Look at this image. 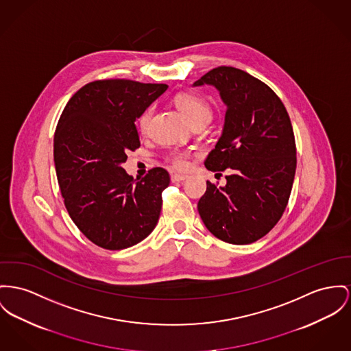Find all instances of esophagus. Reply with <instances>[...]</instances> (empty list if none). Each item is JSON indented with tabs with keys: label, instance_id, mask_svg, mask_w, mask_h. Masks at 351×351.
<instances>
[{
	"label": "esophagus",
	"instance_id": "obj_1",
	"mask_svg": "<svg viewBox=\"0 0 351 351\" xmlns=\"http://www.w3.org/2000/svg\"><path fill=\"white\" fill-rule=\"evenodd\" d=\"M171 182H181V181H184V180H186L187 177L185 174H177V173H174V174H171Z\"/></svg>",
	"mask_w": 351,
	"mask_h": 351
}]
</instances>
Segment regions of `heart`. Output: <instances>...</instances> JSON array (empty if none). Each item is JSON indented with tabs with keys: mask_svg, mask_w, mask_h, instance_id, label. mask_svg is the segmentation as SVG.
<instances>
[{
	"mask_svg": "<svg viewBox=\"0 0 351 351\" xmlns=\"http://www.w3.org/2000/svg\"><path fill=\"white\" fill-rule=\"evenodd\" d=\"M174 104L178 108V110L182 113V116L193 125L198 121L209 122L211 118L210 105L202 99L201 97L193 93H180L174 97ZM153 116V108H147L142 112L138 118V128L141 132H146L150 123V119ZM170 161L174 167L177 169H185L187 167V157L182 153H174L170 157Z\"/></svg>",
	"mask_w": 351,
	"mask_h": 351,
	"instance_id": "obj_1",
	"label": "heart"
}]
</instances>
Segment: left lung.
Segmentation results:
<instances>
[{
    "instance_id": "left-lung-1",
    "label": "left lung",
    "mask_w": 351,
    "mask_h": 351,
    "mask_svg": "<svg viewBox=\"0 0 351 351\" xmlns=\"http://www.w3.org/2000/svg\"><path fill=\"white\" fill-rule=\"evenodd\" d=\"M214 86L226 105L222 134L205 161L232 170L225 186L206 182L198 213L208 230L234 245L269 233L286 209L297 166L290 117L278 95L246 71L219 66L193 86Z\"/></svg>"
}]
</instances>
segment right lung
<instances>
[{"instance_id": "1", "label": "right lung", "mask_w": 351, "mask_h": 351, "mask_svg": "<svg viewBox=\"0 0 351 351\" xmlns=\"http://www.w3.org/2000/svg\"><path fill=\"white\" fill-rule=\"evenodd\" d=\"M169 86L130 80L94 81L66 104L54 133L58 185L73 222L99 247L137 245L158 222L169 173L134 180L121 166L141 146L136 119Z\"/></svg>"}]
</instances>
